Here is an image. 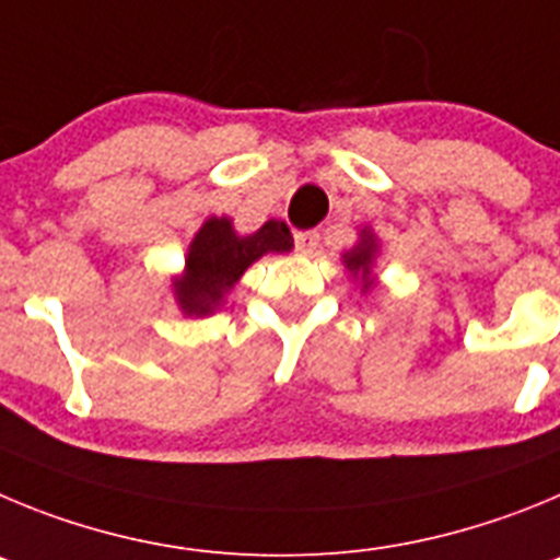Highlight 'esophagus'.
<instances>
[{
    "label": "esophagus",
    "instance_id": "obj_1",
    "mask_svg": "<svg viewBox=\"0 0 560 560\" xmlns=\"http://www.w3.org/2000/svg\"><path fill=\"white\" fill-rule=\"evenodd\" d=\"M317 243H320V236L315 231H299L295 234V250L304 256H312L317 250Z\"/></svg>",
    "mask_w": 560,
    "mask_h": 560
}]
</instances>
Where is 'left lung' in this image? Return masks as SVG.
<instances>
[{"instance_id": "1", "label": "left lung", "mask_w": 560, "mask_h": 560, "mask_svg": "<svg viewBox=\"0 0 560 560\" xmlns=\"http://www.w3.org/2000/svg\"><path fill=\"white\" fill-rule=\"evenodd\" d=\"M374 259H376V236L371 234V229H362L360 231V243H357L351 250H346V254H342V265H346V270H349L354 279H360L362 292L374 287V276H371Z\"/></svg>"}]
</instances>
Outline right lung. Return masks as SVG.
<instances>
[{
	"label": "right lung",
	"instance_id": "1",
	"mask_svg": "<svg viewBox=\"0 0 560 560\" xmlns=\"http://www.w3.org/2000/svg\"><path fill=\"white\" fill-rule=\"evenodd\" d=\"M287 250H292V234L281 220H268L256 234L240 236L229 218H209L189 245L184 273L173 281L180 312L211 315L256 259Z\"/></svg>",
	"mask_w": 560,
	"mask_h": 560
}]
</instances>
